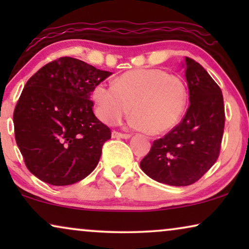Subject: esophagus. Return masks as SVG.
I'll return each mask as SVG.
<instances>
[{"mask_svg":"<svg viewBox=\"0 0 249 249\" xmlns=\"http://www.w3.org/2000/svg\"><path fill=\"white\" fill-rule=\"evenodd\" d=\"M112 137L113 138H124V139H128L131 137L130 134H124V132H119V131H115L113 130L112 131Z\"/></svg>","mask_w":249,"mask_h":249,"instance_id":"1","label":"esophagus"}]
</instances>
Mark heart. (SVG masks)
Returning <instances> with one entry per match:
<instances>
[{"label":"heart","mask_w":249,"mask_h":249,"mask_svg":"<svg viewBox=\"0 0 249 249\" xmlns=\"http://www.w3.org/2000/svg\"><path fill=\"white\" fill-rule=\"evenodd\" d=\"M98 118L117 124L129 111L131 127L163 134L178 124L188 104V88L181 77L161 69H135L113 85L100 83L91 93Z\"/></svg>","instance_id":"heart-1"}]
</instances>
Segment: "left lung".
<instances>
[{"mask_svg": "<svg viewBox=\"0 0 249 249\" xmlns=\"http://www.w3.org/2000/svg\"><path fill=\"white\" fill-rule=\"evenodd\" d=\"M189 107L164 137L153 142L141 168L156 181L189 186L198 181L219 158L224 114L221 88L195 60L185 57Z\"/></svg>", "mask_w": 249, "mask_h": 249, "instance_id": "8db88e82", "label": "left lung"}]
</instances>
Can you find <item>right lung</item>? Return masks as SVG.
I'll use <instances>...</instances> for the list:
<instances>
[{
	"label": "right lung",
	"mask_w": 249,
	"mask_h": 249,
	"mask_svg": "<svg viewBox=\"0 0 249 249\" xmlns=\"http://www.w3.org/2000/svg\"><path fill=\"white\" fill-rule=\"evenodd\" d=\"M111 74L63 56L27 81L13 112L15 136L27 169L42 181L72 185L96 168L111 130L95 117L90 93Z\"/></svg>",
	"instance_id": "obj_1"
}]
</instances>
